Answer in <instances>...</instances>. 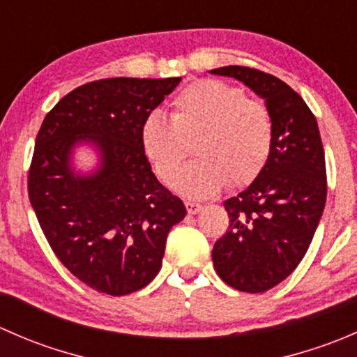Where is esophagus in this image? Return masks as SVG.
Here are the masks:
<instances>
[{
  "instance_id": "esophagus-1",
  "label": "esophagus",
  "mask_w": 357,
  "mask_h": 357,
  "mask_svg": "<svg viewBox=\"0 0 357 357\" xmlns=\"http://www.w3.org/2000/svg\"><path fill=\"white\" fill-rule=\"evenodd\" d=\"M186 205V211H188V214H199L202 211V205L197 204V202H185Z\"/></svg>"
}]
</instances>
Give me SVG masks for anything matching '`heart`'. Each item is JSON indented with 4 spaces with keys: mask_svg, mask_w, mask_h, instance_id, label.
Wrapping results in <instances>:
<instances>
[{
    "mask_svg": "<svg viewBox=\"0 0 357 357\" xmlns=\"http://www.w3.org/2000/svg\"><path fill=\"white\" fill-rule=\"evenodd\" d=\"M171 119L146 115L139 145L162 183H171L196 142L195 162L174 180L192 199H207L226 185L242 188L259 178L273 150V119L268 107L247 98L238 86L200 79L183 88L171 103Z\"/></svg>",
    "mask_w": 357,
    "mask_h": 357,
    "instance_id": "heart-1",
    "label": "heart"
}]
</instances>
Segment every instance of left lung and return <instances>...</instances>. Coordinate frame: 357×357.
<instances>
[{"label": "left lung", "mask_w": 357, "mask_h": 357, "mask_svg": "<svg viewBox=\"0 0 357 357\" xmlns=\"http://www.w3.org/2000/svg\"><path fill=\"white\" fill-rule=\"evenodd\" d=\"M211 72L245 82L266 100L273 119L268 164L247 190L225 202L229 226L212 248L222 282L261 294L282 283L311 245L326 202L325 150L314 114L282 79L242 66Z\"/></svg>", "instance_id": "obj_1"}]
</instances>
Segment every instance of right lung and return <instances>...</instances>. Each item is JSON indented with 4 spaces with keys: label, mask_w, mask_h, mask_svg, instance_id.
Wrapping results in <instances>:
<instances>
[{
    "label": "right lung",
    "mask_w": 357,
    "mask_h": 357,
    "mask_svg": "<svg viewBox=\"0 0 357 357\" xmlns=\"http://www.w3.org/2000/svg\"><path fill=\"white\" fill-rule=\"evenodd\" d=\"M181 77H112L72 89L46 114L36 138L27 192L59 261L91 289L128 295L160 271L165 240L186 215L162 186L139 145L143 119ZM95 142L102 165L74 175L75 142Z\"/></svg>",
    "instance_id": "add662e5"
}]
</instances>
